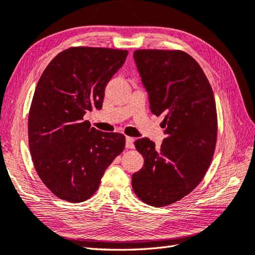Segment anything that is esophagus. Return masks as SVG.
Wrapping results in <instances>:
<instances>
[{
	"mask_svg": "<svg viewBox=\"0 0 255 255\" xmlns=\"http://www.w3.org/2000/svg\"><path fill=\"white\" fill-rule=\"evenodd\" d=\"M133 141L134 139L132 137H126V147L127 148H133Z\"/></svg>",
	"mask_w": 255,
	"mask_h": 255,
	"instance_id": "obj_1",
	"label": "esophagus"
}]
</instances>
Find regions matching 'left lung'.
<instances>
[{"instance_id":"obj_1","label":"left lung","mask_w":255,"mask_h":255,"mask_svg":"<svg viewBox=\"0 0 255 255\" xmlns=\"http://www.w3.org/2000/svg\"><path fill=\"white\" fill-rule=\"evenodd\" d=\"M150 111L162 116L166 138L159 147L148 138L134 141L144 158L131 184L144 203L164 207L196 188L216 149L218 119L211 85L190 55L182 51L133 52Z\"/></svg>"}]
</instances>
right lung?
Wrapping results in <instances>:
<instances>
[{"instance_id":"add662e5","label":"right lung","mask_w":255,"mask_h":255,"mask_svg":"<svg viewBox=\"0 0 255 255\" xmlns=\"http://www.w3.org/2000/svg\"><path fill=\"white\" fill-rule=\"evenodd\" d=\"M128 55L123 49L71 47L55 56L35 89L28 144L35 170L55 196L83 202L125 148V136L91 127L83 117L102 109L105 87Z\"/></svg>"}]
</instances>
